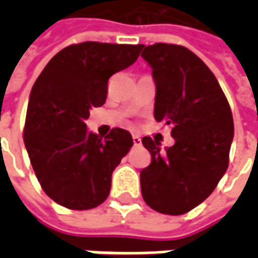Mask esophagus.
Listing matches in <instances>:
<instances>
[{
    "instance_id": "1",
    "label": "esophagus",
    "mask_w": 258,
    "mask_h": 258,
    "mask_svg": "<svg viewBox=\"0 0 258 258\" xmlns=\"http://www.w3.org/2000/svg\"><path fill=\"white\" fill-rule=\"evenodd\" d=\"M133 142H134L135 146H140L142 142H141V138L138 135H133Z\"/></svg>"
}]
</instances>
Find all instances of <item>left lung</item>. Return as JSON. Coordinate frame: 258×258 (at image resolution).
Returning a JSON list of instances; mask_svg holds the SVG:
<instances>
[{"instance_id": "8db88e82", "label": "left lung", "mask_w": 258, "mask_h": 258, "mask_svg": "<svg viewBox=\"0 0 258 258\" xmlns=\"http://www.w3.org/2000/svg\"><path fill=\"white\" fill-rule=\"evenodd\" d=\"M141 56L156 83L155 118L171 124L175 144L160 151L144 137L152 156L141 171L145 203L162 214L179 216L199 206L216 189L229 163L233 118L216 76L182 45H144Z\"/></svg>"}]
</instances>
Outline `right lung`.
<instances>
[{
  "mask_svg": "<svg viewBox=\"0 0 258 258\" xmlns=\"http://www.w3.org/2000/svg\"><path fill=\"white\" fill-rule=\"evenodd\" d=\"M144 45L85 41L63 48L33 85L23 140L44 192L70 210H90L110 192L112 173L131 146L127 130L103 138L87 131L91 107L106 101L107 81L134 63Z\"/></svg>",
  "mask_w": 258,
  "mask_h": 258,
  "instance_id": "1",
  "label": "right lung"
}]
</instances>
